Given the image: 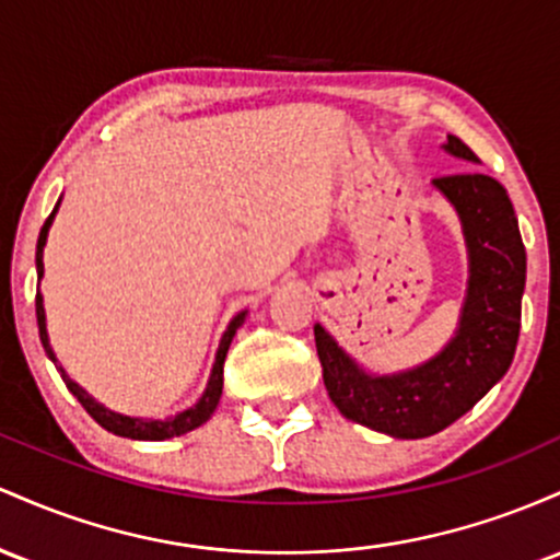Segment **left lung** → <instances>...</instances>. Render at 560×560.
<instances>
[{
  "label": "left lung",
  "instance_id": "left-lung-1",
  "mask_svg": "<svg viewBox=\"0 0 560 560\" xmlns=\"http://www.w3.org/2000/svg\"><path fill=\"white\" fill-rule=\"evenodd\" d=\"M444 150L463 161L474 150L447 135ZM455 206L468 248V293L455 338L418 368L370 375L314 325L323 381L343 418L397 439H423L466 416L511 368L521 330L526 250L511 198L498 179L460 172L433 179Z\"/></svg>",
  "mask_w": 560,
  "mask_h": 560
}]
</instances>
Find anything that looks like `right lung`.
I'll return each mask as SVG.
<instances>
[{"label": "right lung", "instance_id": "add662e5", "mask_svg": "<svg viewBox=\"0 0 560 560\" xmlns=\"http://www.w3.org/2000/svg\"><path fill=\"white\" fill-rule=\"evenodd\" d=\"M60 206V200H58ZM58 206H55L52 213L47 217V222H44V228L39 232V241H36V275L44 278V261H42V254H44V243H47V232H49V224H52L55 213H58ZM248 312H241L232 317V323L228 325V330H224L222 336V343H219V351H217V362H213L211 368V378H209V386H206L203 397H200L196 405L187 407V410L177 412L174 418H166V420H148V418H129V416H121V412H113L108 407H103L100 401H94L90 394L84 392V388L79 386L77 381H71L66 375V370L60 368V375L62 381H66L68 392L73 394L81 401V407H84L90 416L97 420L100 425H103L105 431L116 433V436H127V439H144V442H163V439H172V436H182V433L198 429V425H203L206 420L213 416V410H217L219 405V397H222V386H224V357H228V349L232 343V336H235L237 328L243 325V319H246ZM36 323H39V338H42V347L47 351V357L52 362L55 360V351L49 347V336H47V319H44V301H42V293H36Z\"/></svg>", "mask_w": 560, "mask_h": 560}]
</instances>
